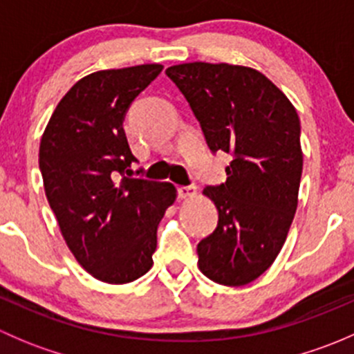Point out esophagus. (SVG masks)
<instances>
[{
  "label": "esophagus",
  "instance_id": "34e87169",
  "mask_svg": "<svg viewBox=\"0 0 354 354\" xmlns=\"http://www.w3.org/2000/svg\"><path fill=\"white\" fill-rule=\"evenodd\" d=\"M197 194V187L195 185H188V187H178V197L180 198H190Z\"/></svg>",
  "mask_w": 354,
  "mask_h": 354
}]
</instances>
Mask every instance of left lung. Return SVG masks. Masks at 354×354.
<instances>
[{"label":"left lung","instance_id":"8db88e82","mask_svg":"<svg viewBox=\"0 0 354 354\" xmlns=\"http://www.w3.org/2000/svg\"><path fill=\"white\" fill-rule=\"evenodd\" d=\"M166 75L190 104L210 151L233 156L226 181L203 188L219 221L197 246L198 267L214 283L243 286L272 266L298 207V113L253 68L195 62L169 66Z\"/></svg>","mask_w":354,"mask_h":354}]
</instances>
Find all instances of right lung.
Segmentation results:
<instances>
[{
    "instance_id": "obj_1",
    "label": "right lung",
    "mask_w": 354,
    "mask_h": 354,
    "mask_svg": "<svg viewBox=\"0 0 354 354\" xmlns=\"http://www.w3.org/2000/svg\"><path fill=\"white\" fill-rule=\"evenodd\" d=\"M160 71L138 65L87 75L59 101L41 138L39 169L63 238L102 283H131L151 269L157 226L176 200L171 183L130 178L128 169L137 159L124 114Z\"/></svg>"
}]
</instances>
